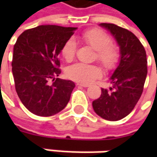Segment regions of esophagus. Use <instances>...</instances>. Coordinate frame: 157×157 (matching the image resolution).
I'll use <instances>...</instances> for the list:
<instances>
[{"label":"esophagus","mask_w":157,"mask_h":157,"mask_svg":"<svg viewBox=\"0 0 157 157\" xmlns=\"http://www.w3.org/2000/svg\"><path fill=\"white\" fill-rule=\"evenodd\" d=\"M77 85L79 86H82V87H87V86H89L88 84H85V83H77Z\"/></svg>","instance_id":"1"}]
</instances>
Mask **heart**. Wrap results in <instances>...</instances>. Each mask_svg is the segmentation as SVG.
<instances>
[{"mask_svg": "<svg viewBox=\"0 0 157 157\" xmlns=\"http://www.w3.org/2000/svg\"><path fill=\"white\" fill-rule=\"evenodd\" d=\"M83 41L94 49L96 60L106 71L115 69L120 62V51L112 44V38L105 31L98 29H91L85 31L81 36ZM77 44L73 38L68 39L62 47L61 54L66 61H71L75 56ZM67 77L75 81L80 83H89L100 78L102 75L101 69L95 64H85L76 63L66 69Z\"/></svg>", "mask_w": 157, "mask_h": 157, "instance_id": "obj_1", "label": "heart"}]
</instances>
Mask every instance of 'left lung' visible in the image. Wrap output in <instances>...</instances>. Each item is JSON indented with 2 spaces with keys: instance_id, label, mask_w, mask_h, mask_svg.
I'll use <instances>...</instances> for the list:
<instances>
[{
  "instance_id": "left-lung-1",
  "label": "left lung",
  "mask_w": 157,
  "mask_h": 157,
  "mask_svg": "<svg viewBox=\"0 0 157 157\" xmlns=\"http://www.w3.org/2000/svg\"><path fill=\"white\" fill-rule=\"evenodd\" d=\"M115 37L121 49V61L111 77L113 86L101 88V95L93 101L95 113L107 121H119L128 115L141 98L148 73L145 49L127 29L113 23H100Z\"/></svg>"
}]
</instances>
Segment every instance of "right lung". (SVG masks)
<instances>
[{"instance_id":"right-lung-1","label":"right lung","mask_w":157,"mask_h":157,"mask_svg":"<svg viewBox=\"0 0 157 157\" xmlns=\"http://www.w3.org/2000/svg\"><path fill=\"white\" fill-rule=\"evenodd\" d=\"M76 28L40 25L26 29L14 45L12 72L23 105L38 116H52L69 102L74 82L57 78L58 55Z\"/></svg>"}]
</instances>
